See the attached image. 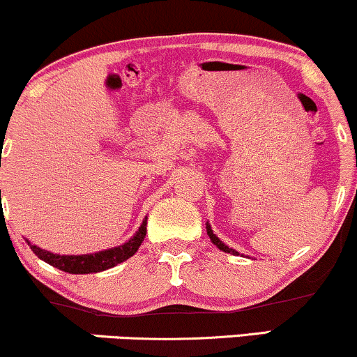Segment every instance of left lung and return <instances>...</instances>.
<instances>
[{
  "instance_id": "obj_1",
  "label": "left lung",
  "mask_w": 357,
  "mask_h": 357,
  "mask_svg": "<svg viewBox=\"0 0 357 357\" xmlns=\"http://www.w3.org/2000/svg\"><path fill=\"white\" fill-rule=\"evenodd\" d=\"M206 233H208V236H210V240L213 241V245H216V247H218L221 252H225V253H230V255H240L238 252H236V250H233V248H230L228 247V245H225L223 241H221L218 236L215 235V233H213V230H211V225L210 223H206Z\"/></svg>"
}]
</instances>
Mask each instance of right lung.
Wrapping results in <instances>:
<instances>
[{
	"mask_svg": "<svg viewBox=\"0 0 357 357\" xmlns=\"http://www.w3.org/2000/svg\"><path fill=\"white\" fill-rule=\"evenodd\" d=\"M146 227L147 218L142 220L139 230L126 243L119 245V247L102 250V252L97 253H85V255H60V253H52L48 250L36 247L30 240H26V243L28 247L33 250V253L40 260L47 261L52 267L68 273H97L102 272V270L116 267L117 264H122L127 258L132 257L146 238Z\"/></svg>",
	"mask_w": 357,
	"mask_h": 357,
	"instance_id": "obj_1",
	"label": "right lung"
}]
</instances>
